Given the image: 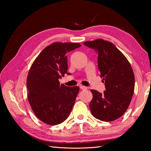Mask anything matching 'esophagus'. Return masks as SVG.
Returning a JSON list of instances; mask_svg holds the SVG:
<instances>
[{
    "mask_svg": "<svg viewBox=\"0 0 151 151\" xmlns=\"http://www.w3.org/2000/svg\"><path fill=\"white\" fill-rule=\"evenodd\" d=\"M80 86V89H82V90H86L87 89V88L86 86H82V85H80L79 86Z\"/></svg>",
    "mask_w": 151,
    "mask_h": 151,
    "instance_id": "esophagus-1",
    "label": "esophagus"
}]
</instances>
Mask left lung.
<instances>
[{
  "label": "left lung",
  "instance_id": "8db88e82",
  "mask_svg": "<svg viewBox=\"0 0 151 151\" xmlns=\"http://www.w3.org/2000/svg\"><path fill=\"white\" fill-rule=\"evenodd\" d=\"M98 53V67L106 90L91 89L89 103L93 116L103 122L114 121L129 108L134 93L135 76L127 58L112 43L97 39L84 43Z\"/></svg>",
  "mask_w": 151,
  "mask_h": 151
}]
</instances>
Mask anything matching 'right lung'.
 I'll return each instance as SVG.
<instances>
[{
	"mask_svg": "<svg viewBox=\"0 0 151 151\" xmlns=\"http://www.w3.org/2000/svg\"><path fill=\"white\" fill-rule=\"evenodd\" d=\"M80 47L77 43H53L41 52L29 70L28 101L36 117L48 125L64 122L74 106L79 88L60 84L58 79L69 74L66 54Z\"/></svg>",
	"mask_w": 151,
	"mask_h": 151,
	"instance_id": "right-lung-1",
	"label": "right lung"
}]
</instances>
